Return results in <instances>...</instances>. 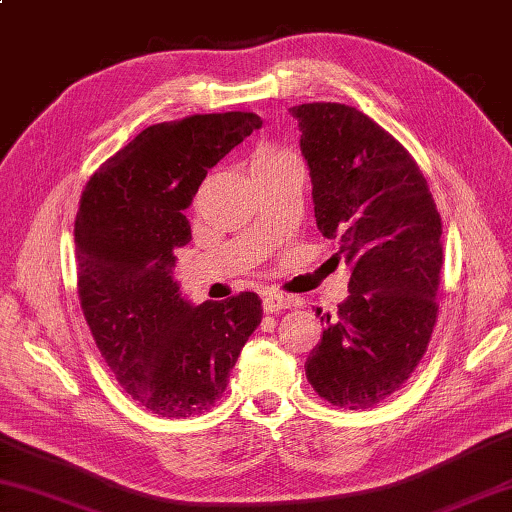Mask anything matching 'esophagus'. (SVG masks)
I'll return each mask as SVG.
<instances>
[{
  "label": "esophagus",
  "instance_id": "34e87169",
  "mask_svg": "<svg viewBox=\"0 0 512 512\" xmlns=\"http://www.w3.org/2000/svg\"><path fill=\"white\" fill-rule=\"evenodd\" d=\"M264 312L266 314H273V312H281V310H288L292 306V299L284 297V295H277V292H268L264 297Z\"/></svg>",
  "mask_w": 512,
  "mask_h": 512
}]
</instances>
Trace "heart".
I'll return each mask as SVG.
<instances>
[{
	"instance_id": "heart-1",
	"label": "heart",
	"mask_w": 512,
	"mask_h": 512,
	"mask_svg": "<svg viewBox=\"0 0 512 512\" xmlns=\"http://www.w3.org/2000/svg\"><path fill=\"white\" fill-rule=\"evenodd\" d=\"M286 165H297V160L288 151L281 149H262L257 151L253 158V171L259 169H277V167H286Z\"/></svg>"
}]
</instances>
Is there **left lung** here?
Here are the masks:
<instances>
[{"instance_id":"left-lung-1","label":"left lung","mask_w":512,"mask_h":512,"mask_svg":"<svg viewBox=\"0 0 512 512\" xmlns=\"http://www.w3.org/2000/svg\"><path fill=\"white\" fill-rule=\"evenodd\" d=\"M308 162L317 228L350 266V297L317 317L306 376L336 407L369 409L405 385L427 352L438 306L442 222L416 160L356 107H290Z\"/></svg>"}]
</instances>
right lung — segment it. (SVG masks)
I'll return each instance as SVG.
<instances>
[{
	"mask_svg": "<svg viewBox=\"0 0 512 512\" xmlns=\"http://www.w3.org/2000/svg\"><path fill=\"white\" fill-rule=\"evenodd\" d=\"M262 127L253 112L198 114L143 129L90 178L74 222L79 297L118 383L162 418H189L224 394L262 323L242 292L195 306L173 279L189 209L209 169Z\"/></svg>",
	"mask_w": 512,
	"mask_h": 512,
	"instance_id": "add662e5",
	"label": "right lung"
}]
</instances>
